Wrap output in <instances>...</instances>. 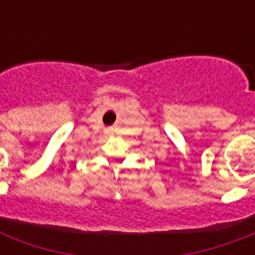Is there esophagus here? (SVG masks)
<instances>
[{
    "mask_svg": "<svg viewBox=\"0 0 255 255\" xmlns=\"http://www.w3.org/2000/svg\"><path fill=\"white\" fill-rule=\"evenodd\" d=\"M106 133H108V135L112 133V128H106Z\"/></svg>",
    "mask_w": 255,
    "mask_h": 255,
    "instance_id": "34e87169",
    "label": "esophagus"
}]
</instances>
